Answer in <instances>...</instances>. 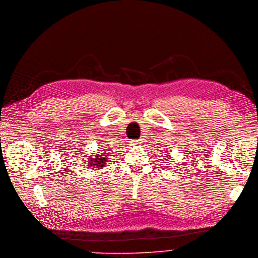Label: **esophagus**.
Returning <instances> with one entry per match:
<instances>
[{
	"label": "esophagus",
	"mask_w": 258,
	"mask_h": 258,
	"mask_svg": "<svg viewBox=\"0 0 258 258\" xmlns=\"http://www.w3.org/2000/svg\"><path fill=\"white\" fill-rule=\"evenodd\" d=\"M128 143L131 147H135V145H139L141 143V140H131Z\"/></svg>",
	"instance_id": "obj_1"
}]
</instances>
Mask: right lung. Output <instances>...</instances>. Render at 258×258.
<instances>
[{
    "mask_svg": "<svg viewBox=\"0 0 258 258\" xmlns=\"http://www.w3.org/2000/svg\"><path fill=\"white\" fill-rule=\"evenodd\" d=\"M105 153H102L101 155L97 154L95 156V158H91L89 160V165L92 167H95V169H102V167L106 166V162H107V158L106 155H104Z\"/></svg>",
    "mask_w": 258,
    "mask_h": 258,
    "instance_id": "obj_1",
    "label": "right lung"
}]
</instances>
